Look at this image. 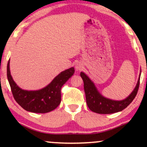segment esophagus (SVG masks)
<instances>
[{"instance_id": "esophagus-1", "label": "esophagus", "mask_w": 147, "mask_h": 147, "mask_svg": "<svg viewBox=\"0 0 147 147\" xmlns=\"http://www.w3.org/2000/svg\"><path fill=\"white\" fill-rule=\"evenodd\" d=\"M75 68L77 70H81L83 68V64L81 62H77V63L75 64Z\"/></svg>"}]
</instances>
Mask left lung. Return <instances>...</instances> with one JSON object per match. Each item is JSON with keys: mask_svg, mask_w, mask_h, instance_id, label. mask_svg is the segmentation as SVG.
<instances>
[{"mask_svg": "<svg viewBox=\"0 0 147 147\" xmlns=\"http://www.w3.org/2000/svg\"><path fill=\"white\" fill-rule=\"evenodd\" d=\"M80 75L84 81V88L87 105L91 111L99 114L115 113L126 109L133 102L137 95L140 79V75L137 85L129 97L122 101H114L105 98L100 95L93 82L84 72H81Z\"/></svg>", "mask_w": 147, "mask_h": 147, "instance_id": "8db88e82", "label": "left lung"}]
</instances>
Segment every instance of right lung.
Returning a JSON list of instances; mask_svg holds the SVG:
<instances>
[{
  "label": "right lung",
  "mask_w": 147,
  "mask_h": 147,
  "mask_svg": "<svg viewBox=\"0 0 147 147\" xmlns=\"http://www.w3.org/2000/svg\"><path fill=\"white\" fill-rule=\"evenodd\" d=\"M75 73L74 68L61 72L44 88L39 90H22L13 80L9 71V61L7 66V75L13 97L25 111L36 113H45L55 110L61 103V89Z\"/></svg>",
  "instance_id": "1"
}]
</instances>
